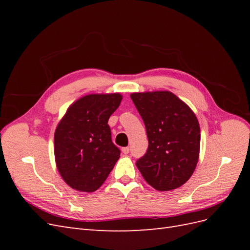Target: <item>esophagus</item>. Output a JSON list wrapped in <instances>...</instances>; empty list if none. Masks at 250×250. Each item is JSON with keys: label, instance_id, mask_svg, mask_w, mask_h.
Segmentation results:
<instances>
[{"label": "esophagus", "instance_id": "34e87169", "mask_svg": "<svg viewBox=\"0 0 250 250\" xmlns=\"http://www.w3.org/2000/svg\"><path fill=\"white\" fill-rule=\"evenodd\" d=\"M129 147H124V148H122V152L124 153V154H128L129 153Z\"/></svg>", "mask_w": 250, "mask_h": 250}]
</instances>
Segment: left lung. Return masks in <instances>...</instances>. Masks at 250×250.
Wrapping results in <instances>:
<instances>
[{
	"mask_svg": "<svg viewBox=\"0 0 250 250\" xmlns=\"http://www.w3.org/2000/svg\"><path fill=\"white\" fill-rule=\"evenodd\" d=\"M131 99L146 127L148 149L137 161L144 179L157 191L186 184L197 165L200 127L195 113L171 92L134 93Z\"/></svg>",
	"mask_w": 250,
	"mask_h": 250,
	"instance_id": "obj_1",
	"label": "left lung"
}]
</instances>
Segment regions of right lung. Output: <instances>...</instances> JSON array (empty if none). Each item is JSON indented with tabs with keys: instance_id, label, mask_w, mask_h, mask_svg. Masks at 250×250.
<instances>
[{
	"instance_id": "obj_1",
	"label": "right lung",
	"mask_w": 250,
	"mask_h": 250,
	"mask_svg": "<svg viewBox=\"0 0 250 250\" xmlns=\"http://www.w3.org/2000/svg\"><path fill=\"white\" fill-rule=\"evenodd\" d=\"M121 100L120 94L87 95L74 102L59 122L55 161L60 175L75 190H98L118 162L121 151L107 123Z\"/></svg>"
}]
</instances>
